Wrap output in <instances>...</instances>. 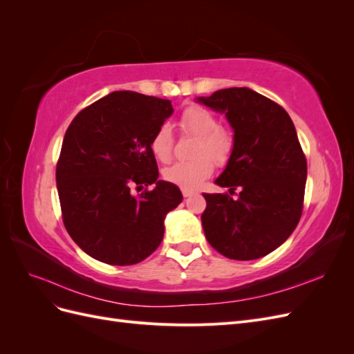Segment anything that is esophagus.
Returning a JSON list of instances; mask_svg holds the SVG:
<instances>
[{
  "label": "esophagus",
  "mask_w": 354,
  "mask_h": 354,
  "mask_svg": "<svg viewBox=\"0 0 354 354\" xmlns=\"http://www.w3.org/2000/svg\"><path fill=\"white\" fill-rule=\"evenodd\" d=\"M195 195V192H192V190H183V196L185 198H190V196H194Z\"/></svg>",
  "instance_id": "1"
}]
</instances>
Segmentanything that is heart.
I'll return each instance as SVG.
<instances>
[{
	"mask_svg": "<svg viewBox=\"0 0 354 354\" xmlns=\"http://www.w3.org/2000/svg\"><path fill=\"white\" fill-rule=\"evenodd\" d=\"M181 130L199 137L195 156L190 162H177L164 169V178L171 185L183 190H196L201 187L214 169L213 158L217 162L226 160L232 151V137L220 130V122L205 108L190 106L180 118ZM174 138L171 127L162 124L151 138V151L160 162H169L173 158Z\"/></svg>",
	"mask_w": 354,
	"mask_h": 354,
	"instance_id": "obj_1",
	"label": "heart"
}]
</instances>
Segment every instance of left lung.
Masks as SVG:
<instances>
[{"instance_id": "8db88e82", "label": "left lung", "mask_w": 354, "mask_h": 354, "mask_svg": "<svg viewBox=\"0 0 354 354\" xmlns=\"http://www.w3.org/2000/svg\"><path fill=\"white\" fill-rule=\"evenodd\" d=\"M196 100L232 127V153L216 185L239 189L236 199L203 194L205 238L227 259H260L291 236L303 212L307 160L294 122L282 106L246 87Z\"/></svg>"}]
</instances>
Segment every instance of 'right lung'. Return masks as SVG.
<instances>
[{
    "label": "right lung",
    "instance_id": "add662e5",
    "mask_svg": "<svg viewBox=\"0 0 354 354\" xmlns=\"http://www.w3.org/2000/svg\"><path fill=\"white\" fill-rule=\"evenodd\" d=\"M173 112L169 100L113 91L68 127L56 168L62 216L73 242L93 259L136 264L162 241L165 216L183 195L158 180L151 138ZM151 184L152 191L132 195Z\"/></svg>",
    "mask_w": 354,
    "mask_h": 354
}]
</instances>
